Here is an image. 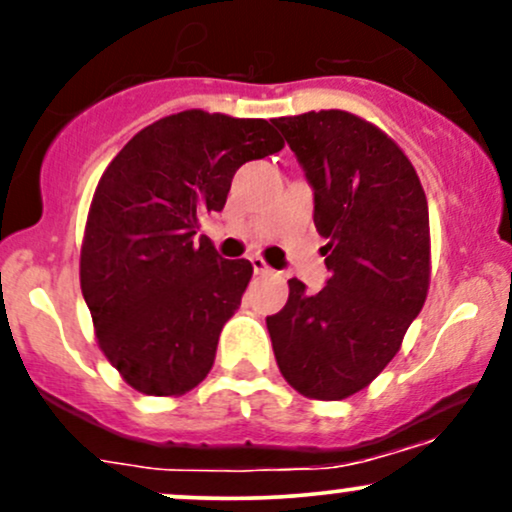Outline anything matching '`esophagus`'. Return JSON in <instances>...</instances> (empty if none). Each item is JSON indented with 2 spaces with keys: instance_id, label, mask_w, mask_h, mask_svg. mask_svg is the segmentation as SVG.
<instances>
[{
  "instance_id": "34e87169",
  "label": "esophagus",
  "mask_w": 512,
  "mask_h": 512,
  "mask_svg": "<svg viewBox=\"0 0 512 512\" xmlns=\"http://www.w3.org/2000/svg\"><path fill=\"white\" fill-rule=\"evenodd\" d=\"M250 262H252V269H255V274H269V272H272V267H269V264L264 262L260 255L250 257Z\"/></svg>"
}]
</instances>
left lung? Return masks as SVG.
<instances>
[{"label":"left lung","instance_id":"1","mask_svg":"<svg viewBox=\"0 0 512 512\" xmlns=\"http://www.w3.org/2000/svg\"><path fill=\"white\" fill-rule=\"evenodd\" d=\"M315 195V228L330 269L310 296L267 317L281 375L305 397L337 402L383 373L426 303L431 281L428 202L404 151L346 110L279 117Z\"/></svg>","mask_w":512,"mask_h":512}]
</instances>
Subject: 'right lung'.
Returning <instances> with one entry per match:
<instances>
[{"label": "right lung", "mask_w": 512, "mask_h": 512, "mask_svg": "<svg viewBox=\"0 0 512 512\" xmlns=\"http://www.w3.org/2000/svg\"><path fill=\"white\" fill-rule=\"evenodd\" d=\"M284 149L267 120L182 110L125 144L88 209L81 293L101 351L129 387L178 397L207 378L248 260H223L199 219L221 211L236 170Z\"/></svg>", "instance_id": "1"}]
</instances>
